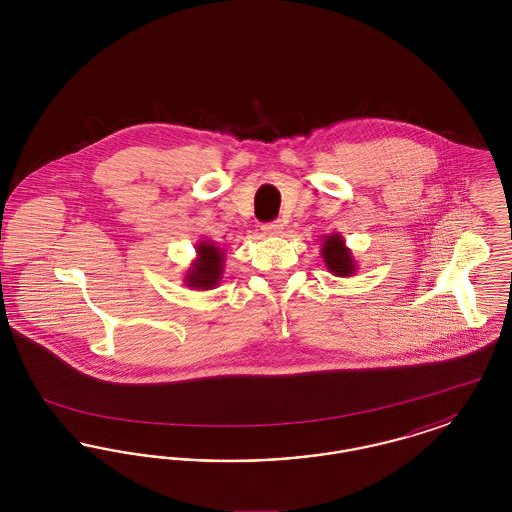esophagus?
I'll use <instances>...</instances> for the list:
<instances>
[{
  "mask_svg": "<svg viewBox=\"0 0 512 512\" xmlns=\"http://www.w3.org/2000/svg\"><path fill=\"white\" fill-rule=\"evenodd\" d=\"M282 230H284V224L280 220L263 224V234H267V236H280Z\"/></svg>",
  "mask_w": 512,
  "mask_h": 512,
  "instance_id": "esophagus-1",
  "label": "esophagus"
}]
</instances>
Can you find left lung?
<instances>
[{"instance_id":"1","label":"left lung","mask_w":512,"mask_h":512,"mask_svg":"<svg viewBox=\"0 0 512 512\" xmlns=\"http://www.w3.org/2000/svg\"><path fill=\"white\" fill-rule=\"evenodd\" d=\"M320 255H322V261L328 268V272H332L334 276L349 278V276H355V272L359 270L357 261H355L351 249L345 245V240L340 232H334V234H328L322 238Z\"/></svg>"}]
</instances>
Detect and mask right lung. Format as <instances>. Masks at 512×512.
Segmentation results:
<instances>
[{
  "label": "right lung",
  "instance_id": "add662e5",
  "mask_svg": "<svg viewBox=\"0 0 512 512\" xmlns=\"http://www.w3.org/2000/svg\"><path fill=\"white\" fill-rule=\"evenodd\" d=\"M195 255L192 265L184 272V286L201 292L217 288L224 274V249L211 240H201L195 245Z\"/></svg>",
  "mask_w": 512,
  "mask_h": 512
}]
</instances>
